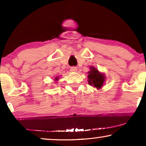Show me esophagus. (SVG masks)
Masks as SVG:
<instances>
[{
    "label": "esophagus",
    "instance_id": "34e87169",
    "mask_svg": "<svg viewBox=\"0 0 146 146\" xmlns=\"http://www.w3.org/2000/svg\"><path fill=\"white\" fill-rule=\"evenodd\" d=\"M70 71L73 72H75L77 71V68L75 66H72L70 68Z\"/></svg>",
    "mask_w": 146,
    "mask_h": 146
}]
</instances>
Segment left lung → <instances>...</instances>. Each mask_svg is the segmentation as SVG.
<instances>
[{"label":"left lung","instance_id":"1","mask_svg":"<svg viewBox=\"0 0 146 146\" xmlns=\"http://www.w3.org/2000/svg\"><path fill=\"white\" fill-rule=\"evenodd\" d=\"M88 78L89 84L97 89H100L104 83L106 77L104 74L100 72L98 70L91 66L90 70L88 72Z\"/></svg>","mask_w":146,"mask_h":146}]
</instances>
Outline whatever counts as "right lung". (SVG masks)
Wrapping results in <instances>:
<instances>
[{
	"instance_id": "add662e5",
	"label": "right lung",
	"mask_w": 146,
	"mask_h": 146,
	"mask_svg": "<svg viewBox=\"0 0 146 146\" xmlns=\"http://www.w3.org/2000/svg\"><path fill=\"white\" fill-rule=\"evenodd\" d=\"M58 80V77L55 78V80Z\"/></svg>"
}]
</instances>
